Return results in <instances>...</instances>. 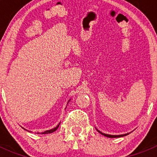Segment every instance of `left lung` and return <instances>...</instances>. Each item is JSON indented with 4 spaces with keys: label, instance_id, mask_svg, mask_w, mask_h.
<instances>
[{
    "label": "left lung",
    "instance_id": "obj_1",
    "mask_svg": "<svg viewBox=\"0 0 157 157\" xmlns=\"http://www.w3.org/2000/svg\"><path fill=\"white\" fill-rule=\"evenodd\" d=\"M96 130H97V129H96ZM97 131H98V130H97ZM98 132L100 133V134H102V135L105 136V137H111V138H114V137H124V136H126V135H128V134H129V133H128V134H121V135H111V134H104V133H102L100 131H98Z\"/></svg>",
    "mask_w": 157,
    "mask_h": 157
}]
</instances>
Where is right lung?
I'll list each match as a JSON object with an SVG mask.
<instances>
[{
    "instance_id": "right-lung-1",
    "label": "right lung",
    "mask_w": 157,
    "mask_h": 157,
    "mask_svg": "<svg viewBox=\"0 0 157 157\" xmlns=\"http://www.w3.org/2000/svg\"><path fill=\"white\" fill-rule=\"evenodd\" d=\"M69 101H70V100H69ZM69 101H68V102H69ZM59 124H60V123H59V124H58V125H57L55 128H52V129H51V130H48V131H45V132H42V134H50V133L54 132V131H55L57 129H58V128L59 127ZM22 128H23V127H22ZM23 129H25V128H23ZM25 130H26V129H25ZM37 134H39V132H38Z\"/></svg>"
}]
</instances>
